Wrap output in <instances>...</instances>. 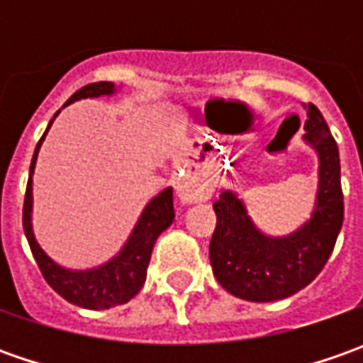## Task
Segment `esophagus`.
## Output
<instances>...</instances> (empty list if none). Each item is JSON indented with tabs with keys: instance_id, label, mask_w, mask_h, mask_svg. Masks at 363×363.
I'll return each instance as SVG.
<instances>
[{
	"instance_id": "1",
	"label": "esophagus",
	"mask_w": 363,
	"mask_h": 363,
	"mask_svg": "<svg viewBox=\"0 0 363 363\" xmlns=\"http://www.w3.org/2000/svg\"><path fill=\"white\" fill-rule=\"evenodd\" d=\"M177 198L182 200L184 203H194V202H203V200H208L210 198V194H212V189L208 184H202V182H196V179H182V182H177Z\"/></svg>"
}]
</instances>
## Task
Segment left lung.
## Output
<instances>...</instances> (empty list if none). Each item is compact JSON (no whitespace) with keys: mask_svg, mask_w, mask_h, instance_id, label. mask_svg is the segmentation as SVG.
Returning a JSON list of instances; mask_svg holds the SVG:
<instances>
[{"mask_svg":"<svg viewBox=\"0 0 363 363\" xmlns=\"http://www.w3.org/2000/svg\"><path fill=\"white\" fill-rule=\"evenodd\" d=\"M307 111L303 141L317 153V191L311 216L283 236L262 232L234 189H222L214 203L216 230L210 262L218 283L252 303L286 299L323 271L343 224L340 151L315 105Z\"/></svg>","mask_w":363,"mask_h":363,"instance_id":"obj_1","label":"left lung"}]
</instances>
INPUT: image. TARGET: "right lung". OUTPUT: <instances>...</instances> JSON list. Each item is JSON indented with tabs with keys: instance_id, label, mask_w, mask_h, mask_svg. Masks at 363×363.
Returning <instances> with one entry per match:
<instances>
[{
	"instance_id": "add662e5",
	"label": "right lung",
	"mask_w": 363,
	"mask_h": 363,
	"mask_svg": "<svg viewBox=\"0 0 363 363\" xmlns=\"http://www.w3.org/2000/svg\"><path fill=\"white\" fill-rule=\"evenodd\" d=\"M121 91V86H115V82H94L84 89L77 91L66 105H72L82 99H99V96H113ZM62 106V108H64ZM60 115V111L52 117L46 133L38 141L34 151V157L30 163V177H28V188H26V200H23V232L28 244L32 248L35 262L48 283L60 297L84 307V309H111L115 305H123L131 301L141 286L145 285L147 267L153 244L160 238L163 230H167L174 222V189H161L155 198H151L143 208L137 224L133 226L129 238L121 246V250L111 257L106 262L91 269H66L60 262H56L48 252L40 246L34 234L32 224V212H34V169L40 147L44 143L46 135L54 119Z\"/></svg>"
}]
</instances>
